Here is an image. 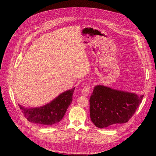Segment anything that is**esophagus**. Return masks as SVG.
I'll list each match as a JSON object with an SVG mask.
<instances>
[{
  "mask_svg": "<svg viewBox=\"0 0 156 156\" xmlns=\"http://www.w3.org/2000/svg\"><path fill=\"white\" fill-rule=\"evenodd\" d=\"M90 91V87L89 85H86L83 87V88L81 90V94L84 96H88Z\"/></svg>",
  "mask_w": 156,
  "mask_h": 156,
  "instance_id": "obj_1",
  "label": "esophagus"
}]
</instances>
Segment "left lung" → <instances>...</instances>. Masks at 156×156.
Instances as JSON below:
<instances>
[{
	"label": "left lung",
	"instance_id": "8db88e82",
	"mask_svg": "<svg viewBox=\"0 0 156 156\" xmlns=\"http://www.w3.org/2000/svg\"><path fill=\"white\" fill-rule=\"evenodd\" d=\"M143 97L103 85H97L90 97L91 120L99 128L125 123L135 112Z\"/></svg>",
	"mask_w": 156,
	"mask_h": 156
}]
</instances>
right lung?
Instances as JSON below:
<instances>
[{
  "label": "right lung",
  "instance_id": "add662e5",
  "mask_svg": "<svg viewBox=\"0 0 156 156\" xmlns=\"http://www.w3.org/2000/svg\"><path fill=\"white\" fill-rule=\"evenodd\" d=\"M75 89L74 87L61 94L52 101L42 107L27 108L18 104L19 107L30 122L40 125H53L58 123L64 117L72 102Z\"/></svg>",
  "mask_w": 156,
  "mask_h": 156
}]
</instances>
